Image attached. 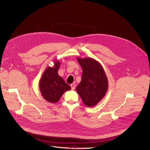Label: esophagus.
Segmentation results:
<instances>
[{"mask_svg": "<svg viewBox=\"0 0 150 150\" xmlns=\"http://www.w3.org/2000/svg\"><path fill=\"white\" fill-rule=\"evenodd\" d=\"M75 84H74V83H72V84H71V89H72V90H74V89H75Z\"/></svg>", "mask_w": 150, "mask_h": 150, "instance_id": "esophagus-1", "label": "esophagus"}]
</instances>
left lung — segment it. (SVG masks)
Here are the masks:
<instances>
[{"label": "left lung", "mask_w": 150, "mask_h": 150, "mask_svg": "<svg viewBox=\"0 0 150 150\" xmlns=\"http://www.w3.org/2000/svg\"><path fill=\"white\" fill-rule=\"evenodd\" d=\"M82 68L81 81L76 88L83 103L88 107L96 106L105 96L108 80L101 64L91 58H77Z\"/></svg>", "instance_id": "left-lung-1"}]
</instances>
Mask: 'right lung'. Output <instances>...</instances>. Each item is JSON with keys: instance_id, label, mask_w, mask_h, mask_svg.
<instances>
[{"instance_id": "add662e5", "label": "right lung", "mask_w": 150, "mask_h": 150, "mask_svg": "<svg viewBox=\"0 0 150 150\" xmlns=\"http://www.w3.org/2000/svg\"><path fill=\"white\" fill-rule=\"evenodd\" d=\"M60 65L58 61H54V67H48L39 83L40 90L42 97L50 103H57L64 93L71 89L62 78L58 74Z\"/></svg>"}]
</instances>
